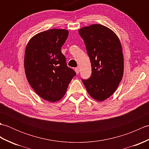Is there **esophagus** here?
<instances>
[{
	"label": "esophagus",
	"mask_w": 149,
	"mask_h": 149,
	"mask_svg": "<svg viewBox=\"0 0 149 149\" xmlns=\"http://www.w3.org/2000/svg\"><path fill=\"white\" fill-rule=\"evenodd\" d=\"M75 72H76L77 74H78L79 73V68H75Z\"/></svg>",
	"instance_id": "34e87169"
}]
</instances>
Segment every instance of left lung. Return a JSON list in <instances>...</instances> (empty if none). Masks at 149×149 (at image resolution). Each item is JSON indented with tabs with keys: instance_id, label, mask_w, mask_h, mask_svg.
Masks as SVG:
<instances>
[{
	"instance_id": "left-lung-1",
	"label": "left lung",
	"mask_w": 149,
	"mask_h": 149,
	"mask_svg": "<svg viewBox=\"0 0 149 149\" xmlns=\"http://www.w3.org/2000/svg\"><path fill=\"white\" fill-rule=\"evenodd\" d=\"M79 33L85 43L92 72L88 79L82 81L93 99L104 101L116 91L123 77L121 43L116 34L103 25L83 27Z\"/></svg>"
}]
</instances>
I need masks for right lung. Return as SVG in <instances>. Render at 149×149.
<instances>
[{"label":"right lung","instance_id":"obj_1","mask_svg":"<svg viewBox=\"0 0 149 149\" xmlns=\"http://www.w3.org/2000/svg\"><path fill=\"white\" fill-rule=\"evenodd\" d=\"M68 36L66 29H52L33 36L25 51L27 79L44 100L54 102L61 99L76 73L66 65L61 49Z\"/></svg>","mask_w":149,"mask_h":149}]
</instances>
